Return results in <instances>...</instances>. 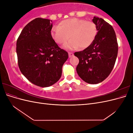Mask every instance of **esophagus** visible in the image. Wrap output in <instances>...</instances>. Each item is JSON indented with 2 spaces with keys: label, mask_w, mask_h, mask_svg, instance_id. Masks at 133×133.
I'll list each match as a JSON object with an SVG mask.
<instances>
[{
  "label": "esophagus",
  "mask_w": 133,
  "mask_h": 133,
  "mask_svg": "<svg viewBox=\"0 0 133 133\" xmlns=\"http://www.w3.org/2000/svg\"><path fill=\"white\" fill-rule=\"evenodd\" d=\"M68 54H69V58L72 57L74 55V54L73 53H71V52H69V53H68Z\"/></svg>",
  "instance_id": "esophagus-1"
}]
</instances>
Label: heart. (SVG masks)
Instances as JSON below:
<instances>
[{"label": "heart", "instance_id": "obj_1", "mask_svg": "<svg viewBox=\"0 0 133 133\" xmlns=\"http://www.w3.org/2000/svg\"><path fill=\"white\" fill-rule=\"evenodd\" d=\"M97 28L92 21L73 18L61 21L58 26H54L51 30V36L59 44H64L68 49L74 50L79 46L84 49L93 42L97 34Z\"/></svg>", "mask_w": 133, "mask_h": 133}]
</instances>
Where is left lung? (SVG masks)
Masks as SVG:
<instances>
[{
  "instance_id": "8db88e82",
  "label": "left lung",
  "mask_w": 133,
  "mask_h": 133,
  "mask_svg": "<svg viewBox=\"0 0 133 133\" xmlns=\"http://www.w3.org/2000/svg\"><path fill=\"white\" fill-rule=\"evenodd\" d=\"M98 33L90 45L74 53L79 62L76 71L80 78L89 84H98L109 75L117 57L118 44L115 31L102 18L94 17Z\"/></svg>"
}]
</instances>
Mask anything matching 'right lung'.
I'll return each mask as SVG.
<instances>
[{
  "mask_svg": "<svg viewBox=\"0 0 133 133\" xmlns=\"http://www.w3.org/2000/svg\"><path fill=\"white\" fill-rule=\"evenodd\" d=\"M51 21L37 18L23 28L17 41L20 70L31 83L48 87L62 76V66L68 58L51 36Z\"/></svg>",
  "mask_w": 133,
  "mask_h": 133,
  "instance_id": "obj_1",
  "label": "right lung"
}]
</instances>
